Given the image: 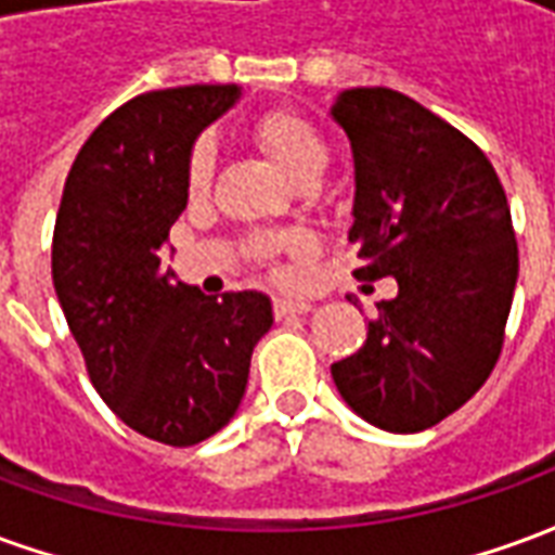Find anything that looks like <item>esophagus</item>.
I'll use <instances>...</instances> for the list:
<instances>
[{"mask_svg":"<svg viewBox=\"0 0 555 555\" xmlns=\"http://www.w3.org/2000/svg\"><path fill=\"white\" fill-rule=\"evenodd\" d=\"M273 312H276V318H288V314H309V312H314V306H312V302L285 300V297H279V300L273 302Z\"/></svg>","mask_w":555,"mask_h":555,"instance_id":"esophagus-1","label":"esophagus"}]
</instances>
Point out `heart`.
Segmentation results:
<instances>
[{"label": "heart", "instance_id": "obj_1", "mask_svg": "<svg viewBox=\"0 0 555 555\" xmlns=\"http://www.w3.org/2000/svg\"><path fill=\"white\" fill-rule=\"evenodd\" d=\"M253 139L273 157L279 169L294 178L302 186H312L330 166V145L324 133L294 109H267L258 115L253 125ZM214 178V147L195 145L190 166H186V190L190 195H205ZM246 249L255 261L273 264L279 273H285L279 261L294 258L300 261L309 253V237L302 231H276V234H253Z\"/></svg>", "mask_w": 555, "mask_h": 555}]
</instances>
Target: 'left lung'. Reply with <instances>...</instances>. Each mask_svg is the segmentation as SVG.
<instances>
[{
  "instance_id": "8db88e82",
  "label": "left lung",
  "mask_w": 555,
  "mask_h": 555,
  "mask_svg": "<svg viewBox=\"0 0 555 555\" xmlns=\"http://www.w3.org/2000/svg\"><path fill=\"white\" fill-rule=\"evenodd\" d=\"M330 115L357 169L353 276L398 282L333 380L365 422L416 434L464 408L500 360L517 285L512 210L485 151L408 94L348 89Z\"/></svg>"
}]
</instances>
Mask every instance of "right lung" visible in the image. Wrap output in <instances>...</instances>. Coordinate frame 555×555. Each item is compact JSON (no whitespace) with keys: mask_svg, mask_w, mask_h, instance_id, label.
Returning a JSON list of instances; mask_svg holds the SVG:
<instances>
[{"mask_svg":"<svg viewBox=\"0 0 555 555\" xmlns=\"http://www.w3.org/2000/svg\"><path fill=\"white\" fill-rule=\"evenodd\" d=\"M237 98V86H181L118 106L79 147L55 217L53 285L91 384L125 425L166 446L229 425L273 326L261 291L205 297L159 261L186 207L195 139Z\"/></svg>","mask_w":555,"mask_h":555,"instance_id":"obj_1","label":"right lung"}]
</instances>
